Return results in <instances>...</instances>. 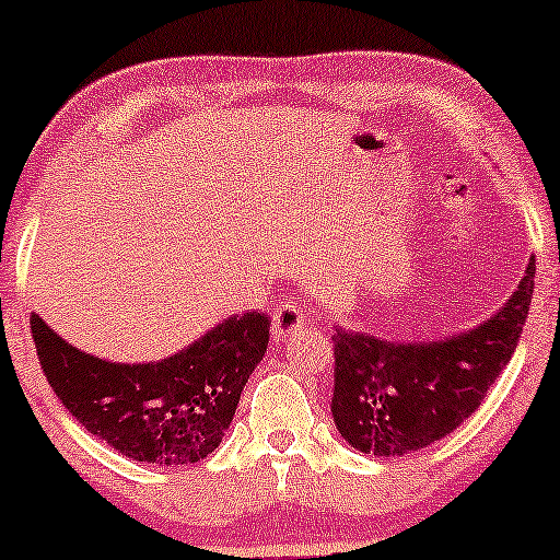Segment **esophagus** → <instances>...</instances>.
<instances>
[{
    "mask_svg": "<svg viewBox=\"0 0 560 560\" xmlns=\"http://www.w3.org/2000/svg\"><path fill=\"white\" fill-rule=\"evenodd\" d=\"M307 324L305 311L294 302H281V305L273 307V334L276 339H284L289 334L300 331L302 326Z\"/></svg>",
    "mask_w": 560,
    "mask_h": 560,
    "instance_id": "obj_1",
    "label": "esophagus"
}]
</instances>
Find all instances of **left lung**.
<instances>
[{
  "mask_svg": "<svg viewBox=\"0 0 560 560\" xmlns=\"http://www.w3.org/2000/svg\"><path fill=\"white\" fill-rule=\"evenodd\" d=\"M535 292V258L513 294L477 329L432 342L334 334L331 416L350 447L392 458L458 429L511 361Z\"/></svg>",
  "mask_w": 560,
  "mask_h": 560,
  "instance_id": "left-lung-1",
  "label": "left lung"
}]
</instances>
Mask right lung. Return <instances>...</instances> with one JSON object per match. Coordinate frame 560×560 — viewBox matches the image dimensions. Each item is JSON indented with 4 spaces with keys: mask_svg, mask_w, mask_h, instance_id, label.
<instances>
[{
    "mask_svg": "<svg viewBox=\"0 0 560 560\" xmlns=\"http://www.w3.org/2000/svg\"><path fill=\"white\" fill-rule=\"evenodd\" d=\"M268 329L266 313L249 311L158 363H113L31 316L38 363L70 416L126 458L158 466L197 464L221 445Z\"/></svg>",
    "mask_w": 560,
    "mask_h": 560,
    "instance_id": "1",
    "label": "right lung"
}]
</instances>
